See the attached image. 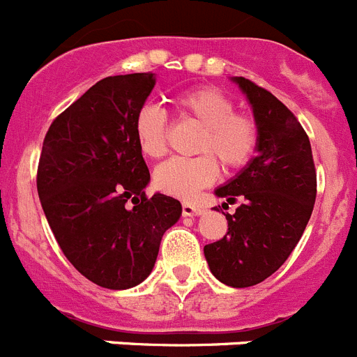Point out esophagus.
Segmentation results:
<instances>
[{
	"mask_svg": "<svg viewBox=\"0 0 357 357\" xmlns=\"http://www.w3.org/2000/svg\"><path fill=\"white\" fill-rule=\"evenodd\" d=\"M202 208L194 202H183V215L185 217H194V215H201Z\"/></svg>",
	"mask_w": 357,
	"mask_h": 357,
	"instance_id": "1",
	"label": "esophagus"
}]
</instances>
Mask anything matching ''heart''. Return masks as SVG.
<instances>
[{"label": "heart", "instance_id": "1", "mask_svg": "<svg viewBox=\"0 0 357 357\" xmlns=\"http://www.w3.org/2000/svg\"><path fill=\"white\" fill-rule=\"evenodd\" d=\"M174 108L185 121L202 128L190 160L174 158L155 172V186L174 197L190 199L201 188L210 186L218 176V164L226 171H240L256 155L259 128L256 119L236 112L233 99L215 86H197L174 99ZM135 139L142 155L160 160L169 151V123L160 108H140L133 123Z\"/></svg>", "mask_w": 357, "mask_h": 357}]
</instances>
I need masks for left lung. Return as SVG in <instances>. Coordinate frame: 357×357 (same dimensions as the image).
<instances>
[{
	"mask_svg": "<svg viewBox=\"0 0 357 357\" xmlns=\"http://www.w3.org/2000/svg\"><path fill=\"white\" fill-rule=\"evenodd\" d=\"M252 105L259 128L258 156L215 190L229 204L224 238L204 245L210 271L233 288L271 278L303 236L317 197V171L306 131L274 94L247 78H234ZM227 206L226 202L222 208Z\"/></svg>",
	"mask_w": 357,
	"mask_h": 357,
	"instance_id": "left-lung-1",
	"label": "left lung"
}]
</instances>
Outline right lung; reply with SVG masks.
Masks as SVG:
<instances>
[{
  "instance_id": "right-lung-1",
  "label": "right lung",
  "mask_w": 357,
  "mask_h": 357,
  "mask_svg": "<svg viewBox=\"0 0 357 357\" xmlns=\"http://www.w3.org/2000/svg\"><path fill=\"white\" fill-rule=\"evenodd\" d=\"M153 86V73L98 82L51 123L38 158L37 192L60 249L110 290L151 274L163 233L181 215L178 199L144 190L149 169L133 123Z\"/></svg>"
}]
</instances>
